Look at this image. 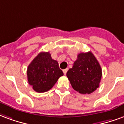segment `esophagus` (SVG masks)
<instances>
[{"label": "esophagus", "mask_w": 124, "mask_h": 124, "mask_svg": "<svg viewBox=\"0 0 124 124\" xmlns=\"http://www.w3.org/2000/svg\"><path fill=\"white\" fill-rule=\"evenodd\" d=\"M68 71V69H63V73H64V75H65L66 74H67V72Z\"/></svg>", "instance_id": "esophagus-1"}]
</instances>
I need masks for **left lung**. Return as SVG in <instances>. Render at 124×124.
Wrapping results in <instances>:
<instances>
[{"label": "left lung", "instance_id": "1", "mask_svg": "<svg viewBox=\"0 0 124 124\" xmlns=\"http://www.w3.org/2000/svg\"><path fill=\"white\" fill-rule=\"evenodd\" d=\"M67 77L74 90L83 94H91L99 87L102 69L92 52L81 53Z\"/></svg>", "mask_w": 124, "mask_h": 124}]
</instances>
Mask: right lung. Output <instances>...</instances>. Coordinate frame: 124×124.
<instances>
[{
	"label": "right lung",
	"mask_w": 124,
	"mask_h": 124,
	"mask_svg": "<svg viewBox=\"0 0 124 124\" xmlns=\"http://www.w3.org/2000/svg\"><path fill=\"white\" fill-rule=\"evenodd\" d=\"M28 83L37 93H45L53 87L63 75L57 61L51 58L49 52H41L28 67Z\"/></svg>",
	"instance_id": "obj_1"
}]
</instances>
